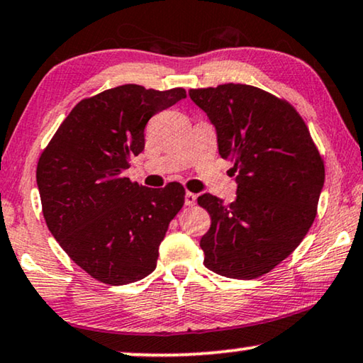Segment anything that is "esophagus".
I'll return each instance as SVG.
<instances>
[{"label": "esophagus", "mask_w": 363, "mask_h": 363, "mask_svg": "<svg viewBox=\"0 0 363 363\" xmlns=\"http://www.w3.org/2000/svg\"><path fill=\"white\" fill-rule=\"evenodd\" d=\"M196 200H197V196H196V194L187 192V194H186V200H184V202H186V205H189V207H192V205L196 203Z\"/></svg>", "instance_id": "esophagus-1"}]
</instances>
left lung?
<instances>
[{
  "instance_id": "1",
  "label": "left lung",
  "mask_w": 363,
  "mask_h": 363,
  "mask_svg": "<svg viewBox=\"0 0 363 363\" xmlns=\"http://www.w3.org/2000/svg\"><path fill=\"white\" fill-rule=\"evenodd\" d=\"M233 163L236 199H197L212 225L200 240L205 267L230 279L261 277L296 250L316 216L324 163L295 107L250 84L191 89Z\"/></svg>"
}]
</instances>
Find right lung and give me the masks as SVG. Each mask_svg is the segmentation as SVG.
<instances>
[{
	"mask_svg": "<svg viewBox=\"0 0 363 363\" xmlns=\"http://www.w3.org/2000/svg\"><path fill=\"white\" fill-rule=\"evenodd\" d=\"M186 91L123 84L79 101L37 164L42 213L74 264L109 285L137 282L156 269L158 250L184 205L179 182L138 186L123 171L145 148V127Z\"/></svg>",
	"mask_w": 363,
	"mask_h": 363,
	"instance_id": "obj_1",
	"label": "right lung"
}]
</instances>
